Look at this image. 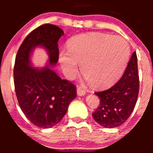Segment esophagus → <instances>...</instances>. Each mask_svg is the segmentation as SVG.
<instances>
[{
	"label": "esophagus",
	"mask_w": 153,
	"mask_h": 153,
	"mask_svg": "<svg viewBox=\"0 0 153 153\" xmlns=\"http://www.w3.org/2000/svg\"><path fill=\"white\" fill-rule=\"evenodd\" d=\"M77 94H78V96H84L86 94V92L81 87L77 88Z\"/></svg>",
	"instance_id": "obj_1"
}]
</instances>
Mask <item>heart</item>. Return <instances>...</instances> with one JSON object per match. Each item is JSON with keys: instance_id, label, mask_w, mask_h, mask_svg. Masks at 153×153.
<instances>
[{"instance_id": "b5f03b06", "label": "heart", "mask_w": 153, "mask_h": 153, "mask_svg": "<svg viewBox=\"0 0 153 153\" xmlns=\"http://www.w3.org/2000/svg\"><path fill=\"white\" fill-rule=\"evenodd\" d=\"M67 52L61 51L58 61L69 79L78 72V64L89 84L106 87L117 82L124 74L130 49L123 38L104 34H81L67 41Z\"/></svg>"}]
</instances>
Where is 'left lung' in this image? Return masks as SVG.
<instances>
[{"label": "left lung", "instance_id": "obj_1", "mask_svg": "<svg viewBox=\"0 0 153 153\" xmlns=\"http://www.w3.org/2000/svg\"><path fill=\"white\" fill-rule=\"evenodd\" d=\"M138 91V62L134 52L121 79L109 89L95 92L100 98V106L92 113L95 121L105 128L121 126L132 114Z\"/></svg>", "mask_w": 153, "mask_h": 153}]
</instances>
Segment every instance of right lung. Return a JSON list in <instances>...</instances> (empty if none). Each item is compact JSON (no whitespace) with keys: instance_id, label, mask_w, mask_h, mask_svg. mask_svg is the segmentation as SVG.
<instances>
[{"instance_id":"obj_1","label":"right lung","mask_w":153,"mask_h":153,"mask_svg":"<svg viewBox=\"0 0 153 153\" xmlns=\"http://www.w3.org/2000/svg\"><path fill=\"white\" fill-rule=\"evenodd\" d=\"M63 35L64 31L57 26L44 24L27 35L15 58L14 84L18 104L26 117L40 128L58 124L76 98L75 86L50 68L58 63V41ZM36 47L46 49L49 56L46 67L41 69L34 68L30 61Z\"/></svg>"}]
</instances>
